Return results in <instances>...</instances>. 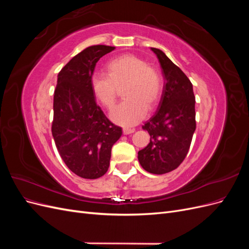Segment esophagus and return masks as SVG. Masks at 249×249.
I'll use <instances>...</instances> for the list:
<instances>
[{
	"label": "esophagus",
	"instance_id": "34e87169",
	"mask_svg": "<svg viewBox=\"0 0 249 249\" xmlns=\"http://www.w3.org/2000/svg\"><path fill=\"white\" fill-rule=\"evenodd\" d=\"M135 132V129H131V127H124V135H129Z\"/></svg>",
	"mask_w": 249,
	"mask_h": 249
}]
</instances>
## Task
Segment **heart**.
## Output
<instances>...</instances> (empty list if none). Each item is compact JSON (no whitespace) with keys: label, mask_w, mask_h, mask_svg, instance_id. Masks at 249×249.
I'll list each match as a JSON object with an SVG mask.
<instances>
[{"label":"heart","mask_w":249,"mask_h":249,"mask_svg":"<svg viewBox=\"0 0 249 249\" xmlns=\"http://www.w3.org/2000/svg\"><path fill=\"white\" fill-rule=\"evenodd\" d=\"M106 74H96L91 80L94 97L105 108L115 106L118 89H123L124 102L111 113L114 123L133 125L144 117L159 102L163 90L160 71L146 60L135 55H123L112 59L106 65Z\"/></svg>","instance_id":"heart-1"}]
</instances>
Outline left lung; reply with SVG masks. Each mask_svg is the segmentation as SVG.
<instances>
[{"label": "left lung", "instance_id": "left-lung-1", "mask_svg": "<svg viewBox=\"0 0 249 249\" xmlns=\"http://www.w3.org/2000/svg\"><path fill=\"white\" fill-rule=\"evenodd\" d=\"M159 59L164 77L161 101L155 115L142 125L150 141L138 152L143 169L163 175L179 166L190 148L196 122L192 83L178 66L159 50L152 48Z\"/></svg>", "mask_w": 249, "mask_h": 249}]
</instances>
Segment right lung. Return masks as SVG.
Instances as JSON below:
<instances>
[{
    "label": "right lung",
    "instance_id": "add662e5",
    "mask_svg": "<svg viewBox=\"0 0 249 249\" xmlns=\"http://www.w3.org/2000/svg\"><path fill=\"white\" fill-rule=\"evenodd\" d=\"M114 49L102 44L86 48L58 73L52 134L66 166L83 178L107 172L112 146L123 134L96 104L91 88L96 62Z\"/></svg>",
    "mask_w": 249,
    "mask_h": 249
}]
</instances>
